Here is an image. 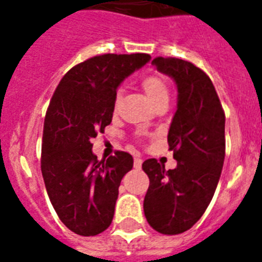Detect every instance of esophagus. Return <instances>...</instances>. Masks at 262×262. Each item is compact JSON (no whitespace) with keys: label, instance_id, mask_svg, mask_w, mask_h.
<instances>
[{"label":"esophagus","instance_id":"esophagus-1","mask_svg":"<svg viewBox=\"0 0 262 262\" xmlns=\"http://www.w3.org/2000/svg\"><path fill=\"white\" fill-rule=\"evenodd\" d=\"M141 164H143V159L135 158V163H133V166H135L136 170H140V168H141Z\"/></svg>","mask_w":262,"mask_h":262}]
</instances>
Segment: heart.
<instances>
[{
	"label": "heart",
	"instance_id": "b5f03b06",
	"mask_svg": "<svg viewBox=\"0 0 262 262\" xmlns=\"http://www.w3.org/2000/svg\"><path fill=\"white\" fill-rule=\"evenodd\" d=\"M141 87H143L144 92L147 94L148 99L151 100V103L155 106L159 102L163 100H168V87L166 80L158 73H152V75L145 76L141 80ZM121 94L118 92L117 95V102H118Z\"/></svg>",
	"mask_w": 262,
	"mask_h": 262
}]
</instances>
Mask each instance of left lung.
Instances as JSON below:
<instances>
[{
  "label": "left lung",
  "instance_id": "1",
  "mask_svg": "<svg viewBox=\"0 0 262 262\" xmlns=\"http://www.w3.org/2000/svg\"><path fill=\"white\" fill-rule=\"evenodd\" d=\"M152 65L178 90L167 136L177 167L166 170L156 159L144 162L149 178L144 213L154 230L175 235L199 222L215 194L226 155V117L211 79L200 68L163 57Z\"/></svg>",
  "mask_w": 262,
  "mask_h": 262
}]
</instances>
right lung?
Wrapping results in <instances>:
<instances>
[{
	"mask_svg": "<svg viewBox=\"0 0 262 262\" xmlns=\"http://www.w3.org/2000/svg\"><path fill=\"white\" fill-rule=\"evenodd\" d=\"M149 59L141 53L92 57L72 68L51 98L40 167L57 215L75 234L98 235L113 222L118 187L133 158L117 151L99 160L91 140L111 123L121 83Z\"/></svg>",
	"mask_w": 262,
	"mask_h": 262,
	"instance_id": "add662e5",
	"label": "right lung"
}]
</instances>
